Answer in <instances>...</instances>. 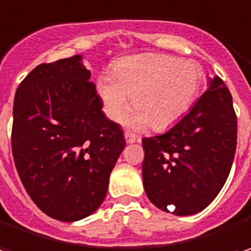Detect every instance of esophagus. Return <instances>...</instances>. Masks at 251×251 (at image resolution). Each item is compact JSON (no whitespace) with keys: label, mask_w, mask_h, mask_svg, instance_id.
Segmentation results:
<instances>
[{"label":"esophagus","mask_w":251,"mask_h":251,"mask_svg":"<svg viewBox=\"0 0 251 251\" xmlns=\"http://www.w3.org/2000/svg\"><path fill=\"white\" fill-rule=\"evenodd\" d=\"M125 140H126V143H135V142H137V140H139V137L135 136L133 133H129V132H126Z\"/></svg>","instance_id":"34e87169"}]
</instances>
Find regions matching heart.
<instances>
[{
  "label": "heart",
  "mask_w": 251,
  "mask_h": 251,
  "mask_svg": "<svg viewBox=\"0 0 251 251\" xmlns=\"http://www.w3.org/2000/svg\"><path fill=\"white\" fill-rule=\"evenodd\" d=\"M202 78L203 71L197 63L164 54H136L115 61L112 77H98L95 88L109 119L119 121L132 97L136 111L126 118V125L139 129L150 124L163 130L188 112Z\"/></svg>",
  "instance_id": "obj_1"
}]
</instances>
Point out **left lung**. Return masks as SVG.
Instances as JSON below:
<instances>
[{
	"label": "left lung",
	"mask_w": 251,
	"mask_h": 251,
	"mask_svg": "<svg viewBox=\"0 0 251 251\" xmlns=\"http://www.w3.org/2000/svg\"><path fill=\"white\" fill-rule=\"evenodd\" d=\"M237 119L230 91L219 78L164 135L143 137L142 166L147 198L177 216L205 209L222 190L232 169Z\"/></svg>",
	"instance_id": "8db88e82"
}]
</instances>
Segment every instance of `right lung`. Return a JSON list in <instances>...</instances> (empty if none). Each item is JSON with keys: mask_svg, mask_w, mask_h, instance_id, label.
<instances>
[{"mask_svg": "<svg viewBox=\"0 0 251 251\" xmlns=\"http://www.w3.org/2000/svg\"><path fill=\"white\" fill-rule=\"evenodd\" d=\"M81 54L35 67L14 98L12 154L25 190L48 216L75 222L104 201L125 149L102 112Z\"/></svg>", "mask_w": 251, "mask_h": 251, "instance_id": "add662e5", "label": "right lung"}]
</instances>
